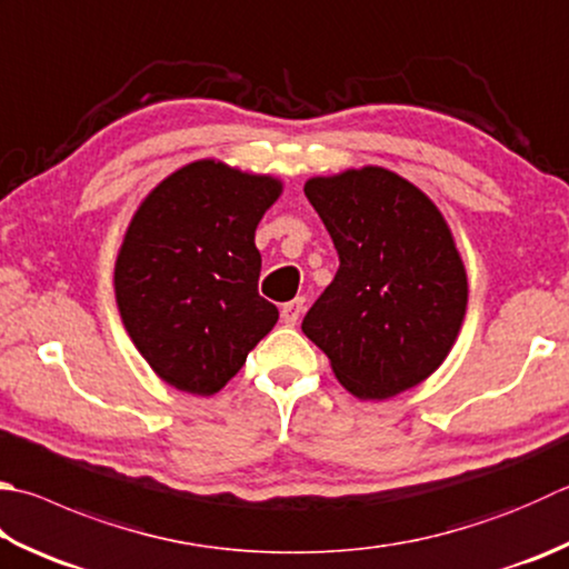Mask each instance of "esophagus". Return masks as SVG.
<instances>
[{"label": "esophagus", "instance_id": "1", "mask_svg": "<svg viewBox=\"0 0 569 569\" xmlns=\"http://www.w3.org/2000/svg\"><path fill=\"white\" fill-rule=\"evenodd\" d=\"M305 302H307L305 297H295L292 302L282 305V321H284L287 327H295L297 325L299 317H302V312H305Z\"/></svg>", "mask_w": 569, "mask_h": 569}]
</instances>
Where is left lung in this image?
I'll use <instances>...</instances> for the list:
<instances>
[{
  "label": "left lung",
  "mask_w": 569,
  "mask_h": 569,
  "mask_svg": "<svg viewBox=\"0 0 569 569\" xmlns=\"http://www.w3.org/2000/svg\"><path fill=\"white\" fill-rule=\"evenodd\" d=\"M305 196L339 254L302 331L357 399L383 401L426 381L463 327L468 277L436 202L379 166L317 176Z\"/></svg>",
  "instance_id": "8db88e82"
}]
</instances>
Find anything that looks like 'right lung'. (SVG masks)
Listing matches in <instances>:
<instances>
[{
	"mask_svg": "<svg viewBox=\"0 0 569 569\" xmlns=\"http://www.w3.org/2000/svg\"><path fill=\"white\" fill-rule=\"evenodd\" d=\"M282 180L202 158L170 173L133 212L113 287L128 337L178 391L212 396L280 319L257 292L254 230Z\"/></svg>",
	"mask_w": 569,
	"mask_h": 569,
	"instance_id": "1",
	"label": "right lung"
}]
</instances>
